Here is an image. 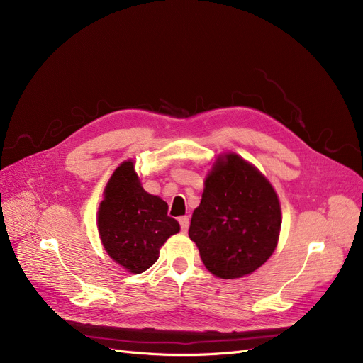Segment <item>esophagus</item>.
Listing matches in <instances>:
<instances>
[{"label":"esophagus","instance_id":"1","mask_svg":"<svg viewBox=\"0 0 363 363\" xmlns=\"http://www.w3.org/2000/svg\"><path fill=\"white\" fill-rule=\"evenodd\" d=\"M179 225H181V231L186 233L188 226H189V218L188 216H181L179 218Z\"/></svg>","mask_w":363,"mask_h":363}]
</instances>
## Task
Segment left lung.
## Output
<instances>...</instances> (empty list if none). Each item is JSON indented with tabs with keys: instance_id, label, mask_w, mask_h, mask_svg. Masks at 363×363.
I'll return each mask as SVG.
<instances>
[{
	"instance_id": "8db88e82",
	"label": "left lung",
	"mask_w": 363,
	"mask_h": 363,
	"mask_svg": "<svg viewBox=\"0 0 363 363\" xmlns=\"http://www.w3.org/2000/svg\"><path fill=\"white\" fill-rule=\"evenodd\" d=\"M279 230L272 185L237 155L218 159L188 231L206 268L223 279L255 272L274 253Z\"/></svg>"
}]
</instances>
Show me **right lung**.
Here are the masks:
<instances>
[{
	"instance_id": "1",
	"label": "right lung",
	"mask_w": 363,
	"mask_h": 363,
	"mask_svg": "<svg viewBox=\"0 0 363 363\" xmlns=\"http://www.w3.org/2000/svg\"><path fill=\"white\" fill-rule=\"evenodd\" d=\"M99 231L108 256L132 274H141L159 259L164 241L179 231L167 216V203L144 191L132 162L111 175L99 211Z\"/></svg>"
}]
</instances>
